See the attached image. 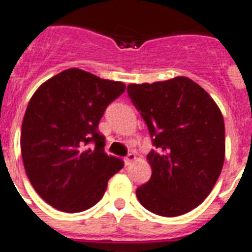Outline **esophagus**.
<instances>
[{"label":"esophagus","instance_id":"34e87169","mask_svg":"<svg viewBox=\"0 0 252 252\" xmlns=\"http://www.w3.org/2000/svg\"><path fill=\"white\" fill-rule=\"evenodd\" d=\"M136 159V154H133V153H129V154L126 155V158H124V163H126V165L130 164V161H133Z\"/></svg>","mask_w":252,"mask_h":252}]
</instances>
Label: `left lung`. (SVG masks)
<instances>
[{"label":"left lung","mask_w":252,"mask_h":252,"mask_svg":"<svg viewBox=\"0 0 252 252\" xmlns=\"http://www.w3.org/2000/svg\"><path fill=\"white\" fill-rule=\"evenodd\" d=\"M154 149L147 154L153 173L137 188L140 203L153 214L173 218L199 206L221 173L225 126L210 94L179 76L126 88Z\"/></svg>","instance_id":"obj_1"}]
</instances>
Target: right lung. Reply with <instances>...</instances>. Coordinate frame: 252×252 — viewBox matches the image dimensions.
Returning a JSON list of instances; mask_svg holds the SVG:
<instances>
[{
	"mask_svg": "<svg viewBox=\"0 0 252 252\" xmlns=\"http://www.w3.org/2000/svg\"><path fill=\"white\" fill-rule=\"evenodd\" d=\"M126 91L119 81L69 68L31 98L20 134L26 173L42 199L63 212H81L103 197L123 161L105 153L98 130L107 106Z\"/></svg>",
	"mask_w": 252,
	"mask_h": 252,
	"instance_id": "add662e5",
	"label": "right lung"
}]
</instances>
